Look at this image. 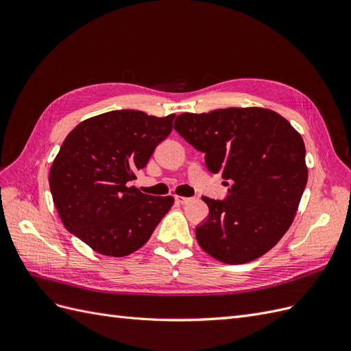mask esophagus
<instances>
[{
    "instance_id": "esophagus-1",
    "label": "esophagus",
    "mask_w": 351,
    "mask_h": 351,
    "mask_svg": "<svg viewBox=\"0 0 351 351\" xmlns=\"http://www.w3.org/2000/svg\"><path fill=\"white\" fill-rule=\"evenodd\" d=\"M190 200H192V197H186V196H176V202H177V204H182V205H184V204H189Z\"/></svg>"
}]
</instances>
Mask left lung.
Returning a JSON list of instances; mask_svg holds the SVG:
<instances>
[{
    "instance_id": "8db88e82",
    "label": "left lung",
    "mask_w": 351,
    "mask_h": 351,
    "mask_svg": "<svg viewBox=\"0 0 351 351\" xmlns=\"http://www.w3.org/2000/svg\"><path fill=\"white\" fill-rule=\"evenodd\" d=\"M174 129L205 154L210 173L232 183L224 200L202 197L209 215L196 227L199 246L230 265L261 258L290 228L304 192L300 133L278 112L259 107L184 112Z\"/></svg>"
}]
</instances>
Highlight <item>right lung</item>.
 Listing matches in <instances>:
<instances>
[{
    "instance_id": "right-lung-1",
    "label": "right lung",
    "mask_w": 351,
    "mask_h": 351,
    "mask_svg": "<svg viewBox=\"0 0 351 351\" xmlns=\"http://www.w3.org/2000/svg\"><path fill=\"white\" fill-rule=\"evenodd\" d=\"M176 114L119 110L77 124L49 171L52 200L64 227L105 256H127L149 240L174 204L129 182L173 130Z\"/></svg>"
}]
</instances>
